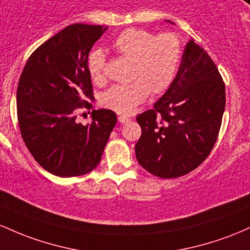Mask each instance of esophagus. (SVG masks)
Masks as SVG:
<instances>
[{"label":"esophagus","mask_w":250,"mask_h":250,"mask_svg":"<svg viewBox=\"0 0 250 250\" xmlns=\"http://www.w3.org/2000/svg\"><path fill=\"white\" fill-rule=\"evenodd\" d=\"M118 120H119V123H122V124H127V123L131 122V118L126 116H119L118 117Z\"/></svg>","instance_id":"esophagus-1"}]
</instances>
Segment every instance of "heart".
<instances>
[{"instance_id":"b5f03b06","label":"heart","mask_w":250,"mask_h":250,"mask_svg":"<svg viewBox=\"0 0 250 250\" xmlns=\"http://www.w3.org/2000/svg\"><path fill=\"white\" fill-rule=\"evenodd\" d=\"M114 49L123 57L132 59L130 83L114 85L104 92L102 104L122 114H130L152 93L167 91L175 79L181 42L173 34L155 36L152 33L128 28L117 36ZM88 69L97 83L105 79V55L100 49L88 58Z\"/></svg>"}]
</instances>
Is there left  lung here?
<instances>
[{
	"instance_id": "obj_1",
	"label": "left lung",
	"mask_w": 250,
	"mask_h": 250,
	"mask_svg": "<svg viewBox=\"0 0 250 250\" xmlns=\"http://www.w3.org/2000/svg\"><path fill=\"white\" fill-rule=\"evenodd\" d=\"M224 107L226 89L217 67L190 40L170 87L152 110L137 117L142 127L134 146L137 161L161 178L181 177L195 170L214 147Z\"/></svg>"
}]
</instances>
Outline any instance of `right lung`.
Segmentation results:
<instances>
[{
  "mask_svg": "<svg viewBox=\"0 0 250 250\" xmlns=\"http://www.w3.org/2000/svg\"><path fill=\"white\" fill-rule=\"evenodd\" d=\"M106 28L75 23L42 43L19 80L16 105L21 136L34 159L59 177L86 175L100 163L117 124L113 111H92L77 123L79 108H92L88 54Z\"/></svg>",
  "mask_w": 250,
  "mask_h": 250,
  "instance_id": "add662e5",
  "label": "right lung"
}]
</instances>
